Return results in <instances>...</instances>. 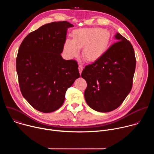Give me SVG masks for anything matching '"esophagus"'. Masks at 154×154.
<instances>
[{
    "instance_id": "obj_1",
    "label": "esophagus",
    "mask_w": 154,
    "mask_h": 154,
    "mask_svg": "<svg viewBox=\"0 0 154 154\" xmlns=\"http://www.w3.org/2000/svg\"><path fill=\"white\" fill-rule=\"evenodd\" d=\"M83 69V65H82L81 63H80V64H79V71L80 74H81V72H82V71Z\"/></svg>"
}]
</instances>
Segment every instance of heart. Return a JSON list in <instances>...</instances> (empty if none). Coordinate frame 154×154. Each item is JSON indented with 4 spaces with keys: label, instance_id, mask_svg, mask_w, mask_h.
I'll return each instance as SVG.
<instances>
[{
    "label": "heart",
    "instance_id": "heart-1",
    "mask_svg": "<svg viewBox=\"0 0 154 154\" xmlns=\"http://www.w3.org/2000/svg\"><path fill=\"white\" fill-rule=\"evenodd\" d=\"M72 36V39L66 40V52L69 57H74L79 54L80 48L85 45L83 55L89 61L98 59L107 48L110 39L109 32L99 28L77 30L73 33Z\"/></svg>",
    "mask_w": 154,
    "mask_h": 154
}]
</instances>
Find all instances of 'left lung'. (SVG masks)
Here are the masks:
<instances>
[{
    "mask_svg": "<svg viewBox=\"0 0 154 154\" xmlns=\"http://www.w3.org/2000/svg\"><path fill=\"white\" fill-rule=\"evenodd\" d=\"M116 41L94 62L86 65L81 76L87 83L86 103L99 112L118 108L130 92L136 58L130 42L117 33Z\"/></svg>",
    "mask_w": 154,
    "mask_h": 154,
    "instance_id": "1",
    "label": "left lung"
}]
</instances>
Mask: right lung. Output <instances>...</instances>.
<instances>
[{
    "label": "right lung",
    "instance_id": "add662e5",
    "mask_svg": "<svg viewBox=\"0 0 154 154\" xmlns=\"http://www.w3.org/2000/svg\"><path fill=\"white\" fill-rule=\"evenodd\" d=\"M68 21L53 22L30 33L16 57V71L23 97L37 110L51 113L63 105L67 90L80 77L77 62L65 60L61 53Z\"/></svg>",
    "mask_w": 154,
    "mask_h": 154
}]
</instances>
